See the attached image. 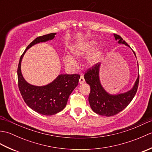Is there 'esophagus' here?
<instances>
[{
	"mask_svg": "<svg viewBox=\"0 0 152 152\" xmlns=\"http://www.w3.org/2000/svg\"><path fill=\"white\" fill-rule=\"evenodd\" d=\"M79 82H80V84H82V83L85 82V79H84V78H83V76H80V80H79Z\"/></svg>",
	"mask_w": 152,
	"mask_h": 152,
	"instance_id": "obj_1",
	"label": "esophagus"
}]
</instances>
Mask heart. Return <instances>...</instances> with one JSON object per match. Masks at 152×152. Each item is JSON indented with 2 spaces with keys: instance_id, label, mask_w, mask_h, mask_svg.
<instances>
[{
  "instance_id": "obj_1",
  "label": "heart",
  "mask_w": 152,
  "mask_h": 152,
  "mask_svg": "<svg viewBox=\"0 0 152 152\" xmlns=\"http://www.w3.org/2000/svg\"><path fill=\"white\" fill-rule=\"evenodd\" d=\"M95 40H88L82 44L74 45L70 48V51L74 56L80 57L88 54L93 50L87 59V63L89 65H93L99 62L102 56L101 48L97 46L95 48ZM63 61L64 64L69 67H73L76 63V60L70 55H64Z\"/></svg>"
}]
</instances>
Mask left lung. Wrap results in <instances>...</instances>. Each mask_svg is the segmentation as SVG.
Segmentation results:
<instances>
[{
  "instance_id": "8db88e82",
  "label": "left lung",
  "mask_w": 152,
  "mask_h": 152,
  "mask_svg": "<svg viewBox=\"0 0 152 152\" xmlns=\"http://www.w3.org/2000/svg\"><path fill=\"white\" fill-rule=\"evenodd\" d=\"M114 35L115 40H118L119 44H125L130 48L119 35L116 34H114ZM133 53L136 56L134 51ZM100 66L101 64H95V66L91 69H89L84 74L86 82L91 88L89 95V102L93 111L96 114L110 117L122 111L133 100L137 91L139 83V74L134 86L129 91L117 95H111L105 91L100 82Z\"/></svg>"
}]
</instances>
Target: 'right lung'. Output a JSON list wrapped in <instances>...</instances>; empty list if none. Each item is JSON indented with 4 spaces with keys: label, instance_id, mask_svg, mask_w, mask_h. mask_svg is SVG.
<instances>
[{
    "label": "right lung",
    "instance_id": "obj_1",
    "mask_svg": "<svg viewBox=\"0 0 152 152\" xmlns=\"http://www.w3.org/2000/svg\"><path fill=\"white\" fill-rule=\"evenodd\" d=\"M56 34L50 33L35 38L21 55L18 68V87L24 101L34 111L45 115H54L63 110L69 95L78 86L80 76L60 74L49 84L36 86L25 81L21 74V64L23 57L28 49L34 44L53 39Z\"/></svg>",
    "mask_w": 152,
    "mask_h": 152
}]
</instances>
